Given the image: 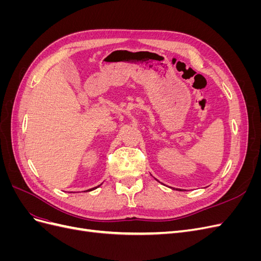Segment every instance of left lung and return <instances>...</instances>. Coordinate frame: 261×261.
Instances as JSON below:
<instances>
[{
	"label": "left lung",
	"mask_w": 261,
	"mask_h": 261,
	"mask_svg": "<svg viewBox=\"0 0 261 261\" xmlns=\"http://www.w3.org/2000/svg\"><path fill=\"white\" fill-rule=\"evenodd\" d=\"M176 191H178V189H176Z\"/></svg>",
	"instance_id": "8db88e82"
}]
</instances>
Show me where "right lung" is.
<instances>
[{
    "mask_svg": "<svg viewBox=\"0 0 261 261\" xmlns=\"http://www.w3.org/2000/svg\"><path fill=\"white\" fill-rule=\"evenodd\" d=\"M99 186H100V185H99ZM94 188H96V187H94ZM94 188H92V189H94ZM88 191L90 192V191H91V189H88Z\"/></svg>",
    "mask_w": 261,
    "mask_h": 261,
    "instance_id": "1",
    "label": "right lung"
}]
</instances>
